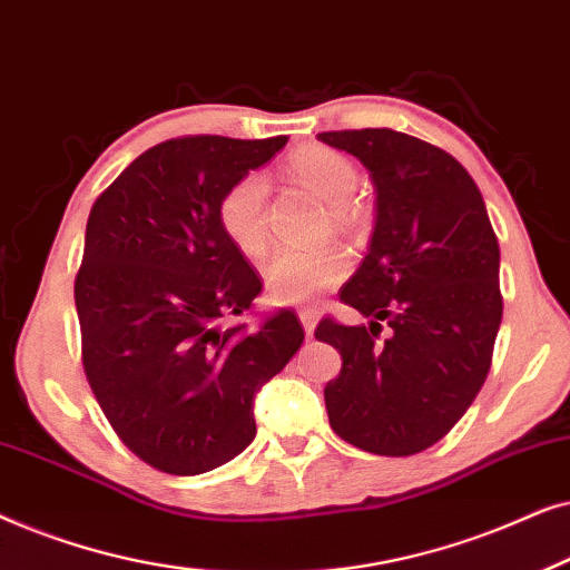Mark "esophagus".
Masks as SVG:
<instances>
[{
	"label": "esophagus",
	"mask_w": 570,
	"mask_h": 570,
	"mask_svg": "<svg viewBox=\"0 0 570 570\" xmlns=\"http://www.w3.org/2000/svg\"><path fill=\"white\" fill-rule=\"evenodd\" d=\"M298 318H301V324H303V332H306V337H314V330H316V322H318L316 311L303 308V311H298Z\"/></svg>",
	"instance_id": "1"
}]
</instances>
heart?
Masks as SVG:
<instances>
[{"label": "heart", "mask_w": 570, "mask_h": 570, "mask_svg": "<svg viewBox=\"0 0 570 570\" xmlns=\"http://www.w3.org/2000/svg\"><path fill=\"white\" fill-rule=\"evenodd\" d=\"M291 176L314 191L326 207H342L357 191V170L342 153L330 147H303L291 158ZM267 176L248 174L238 178L220 199V225L233 246L246 256H262L267 248ZM347 256L334 246L322 248H279L264 264V287L277 303H316L326 291L345 277Z\"/></svg>", "instance_id": "obj_1"}]
</instances>
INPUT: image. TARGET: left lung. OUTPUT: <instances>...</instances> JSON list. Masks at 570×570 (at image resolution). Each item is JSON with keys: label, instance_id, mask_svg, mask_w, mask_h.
Wrapping results in <instances>:
<instances>
[{"label": "left lung", "instance_id": "left-lung-1", "mask_svg": "<svg viewBox=\"0 0 570 570\" xmlns=\"http://www.w3.org/2000/svg\"><path fill=\"white\" fill-rule=\"evenodd\" d=\"M316 139L361 160L376 191L368 254L340 293L368 322L316 326L342 355L326 415L357 449L417 454L485 384L503 316L501 248L478 184L449 153L394 129ZM381 321L393 330L384 341Z\"/></svg>", "mask_w": 570, "mask_h": 570}]
</instances>
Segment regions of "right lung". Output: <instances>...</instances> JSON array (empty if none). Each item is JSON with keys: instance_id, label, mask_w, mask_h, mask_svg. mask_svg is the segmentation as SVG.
I'll use <instances>...</instances> for the list:
<instances>
[{"instance_id": "right-lung-1", "label": "right lung", "mask_w": 570, "mask_h": 570, "mask_svg": "<svg viewBox=\"0 0 570 570\" xmlns=\"http://www.w3.org/2000/svg\"><path fill=\"white\" fill-rule=\"evenodd\" d=\"M287 137L168 139L90 209L75 306L92 394L119 439L168 474H202L256 435L254 396L303 345L293 311L228 324L262 283L220 225V199Z\"/></svg>"}]
</instances>
